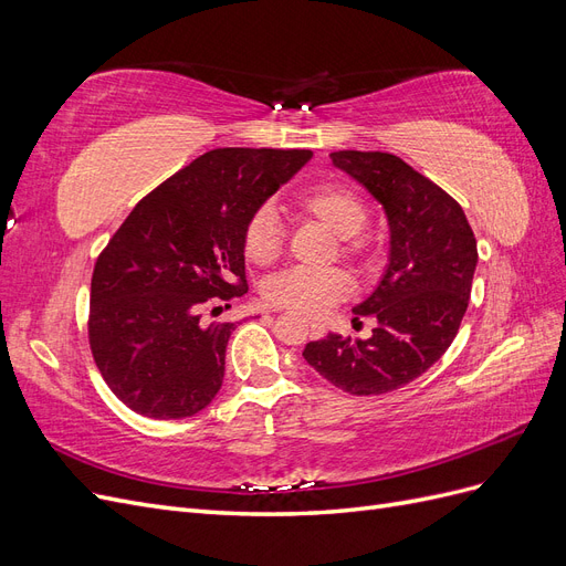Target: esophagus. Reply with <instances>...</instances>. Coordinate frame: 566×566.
Masks as SVG:
<instances>
[{
    "label": "esophagus",
    "instance_id": "1",
    "mask_svg": "<svg viewBox=\"0 0 566 566\" xmlns=\"http://www.w3.org/2000/svg\"><path fill=\"white\" fill-rule=\"evenodd\" d=\"M312 337H323V325L321 323H312Z\"/></svg>",
    "mask_w": 566,
    "mask_h": 566
}]
</instances>
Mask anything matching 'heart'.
<instances>
[{
  "mask_svg": "<svg viewBox=\"0 0 566 566\" xmlns=\"http://www.w3.org/2000/svg\"><path fill=\"white\" fill-rule=\"evenodd\" d=\"M300 217L314 219L342 241L345 254H361L366 243L361 233L368 219L366 202L354 188L345 184H321L302 193L295 202ZM283 248L279 221L269 210L252 214L243 231V252L252 264H271L279 260ZM347 273L333 271H283L264 283V300L273 306L304 316H321L349 293Z\"/></svg>",
  "mask_w": 566,
  "mask_h": 566,
  "instance_id": "1",
  "label": "heart"
}]
</instances>
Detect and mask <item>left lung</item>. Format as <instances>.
I'll return each instance as SVG.
<instances>
[{"mask_svg":"<svg viewBox=\"0 0 566 566\" xmlns=\"http://www.w3.org/2000/svg\"><path fill=\"white\" fill-rule=\"evenodd\" d=\"M331 160L382 205L389 256L378 285L352 310L375 318L373 335L328 333L302 356L356 397L387 394L420 378L451 347L468 312L476 241L460 205L391 153L337 150Z\"/></svg>","mask_w":566,"mask_h":566,"instance_id":"8db88e82","label":"left lung"}]
</instances>
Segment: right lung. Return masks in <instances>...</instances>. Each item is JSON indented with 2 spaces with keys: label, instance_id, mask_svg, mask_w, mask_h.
I'll use <instances>...</instances> for the list:
<instances>
[{
  "label": "right lung",
  "instance_id": "add662e5",
  "mask_svg": "<svg viewBox=\"0 0 566 566\" xmlns=\"http://www.w3.org/2000/svg\"><path fill=\"white\" fill-rule=\"evenodd\" d=\"M310 160L214 148L129 212L96 260L90 310L94 361L125 406L181 420L212 403L235 323L205 325L200 310L248 293V221Z\"/></svg>",
  "mask_w": 566,
  "mask_h": 566
}]
</instances>
